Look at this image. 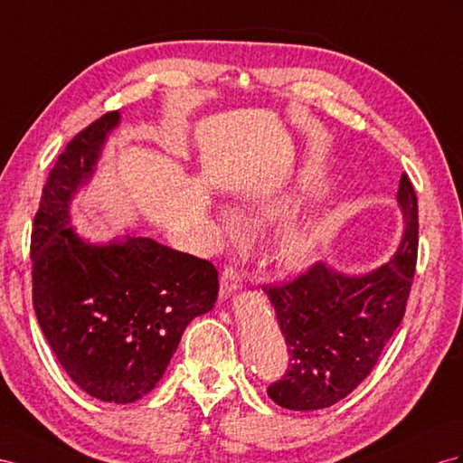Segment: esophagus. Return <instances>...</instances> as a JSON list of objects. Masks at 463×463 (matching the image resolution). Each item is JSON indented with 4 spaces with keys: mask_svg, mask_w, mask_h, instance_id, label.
Listing matches in <instances>:
<instances>
[{
    "mask_svg": "<svg viewBox=\"0 0 463 463\" xmlns=\"http://www.w3.org/2000/svg\"><path fill=\"white\" fill-rule=\"evenodd\" d=\"M241 276L236 274V269L232 268H224L222 274H221V291H219V298L224 301L232 298V295L241 289Z\"/></svg>",
    "mask_w": 463,
    "mask_h": 463,
    "instance_id": "1",
    "label": "esophagus"
}]
</instances>
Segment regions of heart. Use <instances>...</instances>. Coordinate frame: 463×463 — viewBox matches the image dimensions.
<instances>
[{
  "label": "heart",
  "instance_id": "b5f03b06",
  "mask_svg": "<svg viewBox=\"0 0 463 463\" xmlns=\"http://www.w3.org/2000/svg\"><path fill=\"white\" fill-rule=\"evenodd\" d=\"M321 177L301 174L288 184L264 187L252 194L239 207V217L250 227H276L298 217L299 213L325 192ZM224 231H232V221L222 217ZM326 236V221L321 215H309L288 222L266 244V262L283 271H299L315 262Z\"/></svg>",
  "mask_w": 463,
  "mask_h": 463
}]
</instances>
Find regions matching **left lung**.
<instances>
[{
	"mask_svg": "<svg viewBox=\"0 0 463 463\" xmlns=\"http://www.w3.org/2000/svg\"><path fill=\"white\" fill-rule=\"evenodd\" d=\"M402 236L385 264L345 274L317 262L295 281L268 289L289 352V370L268 387L289 411H318L348 397L370 375L405 315L417 266L419 205L402 174L397 192Z\"/></svg>",
	"mask_w": 463,
	"mask_h": 463,
	"instance_id": "left-lung-1",
	"label": "left lung"
}]
</instances>
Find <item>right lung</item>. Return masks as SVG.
<instances>
[{"instance_id":"1","label":"right lung","mask_w":463,"mask_h":463,"mask_svg":"<svg viewBox=\"0 0 463 463\" xmlns=\"http://www.w3.org/2000/svg\"><path fill=\"white\" fill-rule=\"evenodd\" d=\"M121 113L68 142L43 189L31 236L33 305L54 355L88 395L127 405L156 387L185 326L217 301L207 260L146 236L91 242L72 227V201L90 185Z\"/></svg>"}]
</instances>
